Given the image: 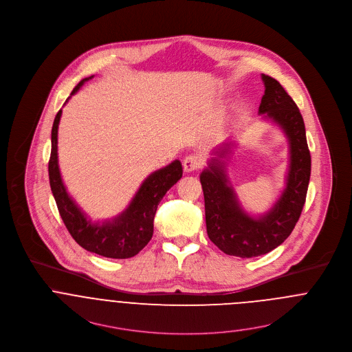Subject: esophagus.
Here are the masks:
<instances>
[{"mask_svg": "<svg viewBox=\"0 0 352 352\" xmlns=\"http://www.w3.org/2000/svg\"><path fill=\"white\" fill-rule=\"evenodd\" d=\"M201 165H203L201 157H199L196 155H190L183 161V166H184L186 172H195L199 168H201Z\"/></svg>", "mask_w": 352, "mask_h": 352, "instance_id": "34e87169", "label": "esophagus"}]
</instances>
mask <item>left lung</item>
<instances>
[{
  "mask_svg": "<svg viewBox=\"0 0 352 352\" xmlns=\"http://www.w3.org/2000/svg\"><path fill=\"white\" fill-rule=\"evenodd\" d=\"M262 80L265 94L258 114L277 124L288 138L290 157L285 190L266 214L254 218L245 212L226 175L231 141L212 152L214 157L200 173L208 238L224 254L241 258L266 254L288 238L301 215L311 177V153L297 104L274 78L262 74Z\"/></svg>",
  "mask_w": 352,
  "mask_h": 352,
  "instance_id": "left-lung-1",
  "label": "left lung"
}]
</instances>
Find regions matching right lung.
Wrapping results in <instances>:
<instances>
[{"label":"right lung","instance_id":"right-lung-1","mask_svg":"<svg viewBox=\"0 0 352 352\" xmlns=\"http://www.w3.org/2000/svg\"><path fill=\"white\" fill-rule=\"evenodd\" d=\"M91 78L93 76L80 80L71 96ZM60 117L62 109L58 111L52 125V148L48 173L51 191L68 232L79 246L99 256L125 259L138 254L152 239L153 221L161 199L183 176L182 162L175 160L165 168L149 175L134 195L126 210L118 217L103 223H93L64 187L58 162V128Z\"/></svg>","mask_w":352,"mask_h":352}]
</instances>
